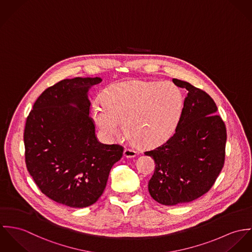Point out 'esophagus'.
Masks as SVG:
<instances>
[{
  "instance_id": "1",
  "label": "esophagus",
  "mask_w": 252,
  "mask_h": 252,
  "mask_svg": "<svg viewBox=\"0 0 252 252\" xmlns=\"http://www.w3.org/2000/svg\"><path fill=\"white\" fill-rule=\"evenodd\" d=\"M136 155H137V152L132 149H129V148H127L124 151V157L126 158H132L136 157Z\"/></svg>"
}]
</instances>
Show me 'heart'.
Wrapping results in <instances>:
<instances>
[{
    "mask_svg": "<svg viewBox=\"0 0 252 252\" xmlns=\"http://www.w3.org/2000/svg\"><path fill=\"white\" fill-rule=\"evenodd\" d=\"M184 97L172 82L127 80L113 84L102 100L91 105V117L101 136L111 142L124 129L143 147H156L173 134Z\"/></svg>",
    "mask_w": 252,
    "mask_h": 252,
    "instance_id": "obj_1",
    "label": "heart"
}]
</instances>
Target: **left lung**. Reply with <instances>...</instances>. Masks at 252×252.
I'll return each instance as SVG.
<instances>
[{
  "label": "left lung",
  "mask_w": 252,
  "mask_h": 252,
  "mask_svg": "<svg viewBox=\"0 0 252 252\" xmlns=\"http://www.w3.org/2000/svg\"><path fill=\"white\" fill-rule=\"evenodd\" d=\"M173 82L188 92L176 131L162 146L145 152L156 163L149 192L166 206L191 202L210 190L223 167L227 139L214 99L186 81Z\"/></svg>",
  "instance_id": "obj_1"
}]
</instances>
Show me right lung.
I'll use <instances>...</instances> for the list:
<instances>
[{"label":"right lung","mask_w":252,"mask_h":252,"mask_svg":"<svg viewBox=\"0 0 252 252\" xmlns=\"http://www.w3.org/2000/svg\"><path fill=\"white\" fill-rule=\"evenodd\" d=\"M101 81L99 77H75L58 82L38 96L26 121L30 175L42 193L71 208L95 203L111 168L123 157L122 146L97 141L89 116L88 92Z\"/></svg>","instance_id":"add662e5"}]
</instances>
